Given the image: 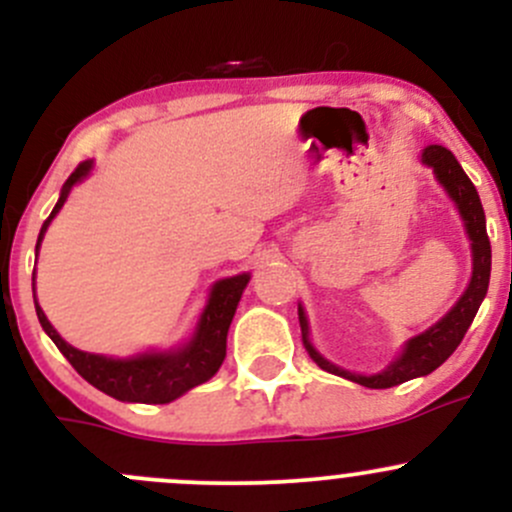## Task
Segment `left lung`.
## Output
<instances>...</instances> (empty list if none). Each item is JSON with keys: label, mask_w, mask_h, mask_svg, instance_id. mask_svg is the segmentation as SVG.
I'll list each match as a JSON object with an SVG mask.
<instances>
[{"label": "left lung", "mask_w": 512, "mask_h": 512, "mask_svg": "<svg viewBox=\"0 0 512 512\" xmlns=\"http://www.w3.org/2000/svg\"><path fill=\"white\" fill-rule=\"evenodd\" d=\"M421 163H426L428 168H433L438 183L446 188V193L451 195V200L456 203L458 213H461L463 225H466L468 240H471V252H473V275L471 285L466 287L463 297L453 304L451 312L443 319H438L431 329L421 332L418 337L409 339L404 347V352L396 361H391L381 374H354V371L339 369L337 364L324 359L317 349L309 342V322L307 314H304L302 304H299V327H302V342L309 356L317 361L319 369L329 371V374L344 376V379L354 381V384L366 386V389H391V386H399L404 381L416 379V376L431 374L433 369L443 364L453 352H456L458 344L466 337L468 327H471L473 317H476L480 302H483L485 292H488L490 282V240L488 232H485V213L483 205H480L476 185L471 183L466 173H463L461 163L453 156L448 148L443 146H428L421 153Z\"/></svg>", "instance_id": "left-lung-1"}]
</instances>
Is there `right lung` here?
<instances>
[{
	"instance_id": "right-lung-1",
	"label": "right lung",
	"mask_w": 512,
	"mask_h": 512,
	"mask_svg": "<svg viewBox=\"0 0 512 512\" xmlns=\"http://www.w3.org/2000/svg\"><path fill=\"white\" fill-rule=\"evenodd\" d=\"M91 168H94V163H91V160H84V163H79V168L69 175V180H66L64 188H61L59 203L54 205L51 215L44 220V225H41L39 240H36V252H39L41 240H44L46 227H49L51 220L56 218L61 205L66 203L71 188H74L76 183H81V180L91 173ZM247 282H250V275H247V272L215 282L213 289H210L208 304H205L203 314H200L195 334L190 337L188 344H183V347L178 349H170V352L138 354L128 356V359H111V356L89 354L71 347V344L64 342V339L59 337V332L51 327L44 309L36 302V294L34 307L39 324L44 327V332L49 334L51 342L59 347V352L69 359V364L74 366L91 386H96L98 391H103V394L113 396V399L118 401H131V404H170V401H175L178 396H183L185 391H190L198 384H205V381L213 379V376L218 374L227 352V329H230L237 302H240Z\"/></svg>"
}]
</instances>
